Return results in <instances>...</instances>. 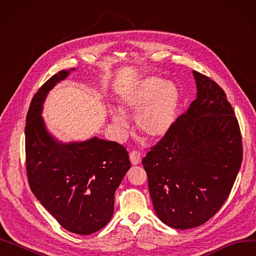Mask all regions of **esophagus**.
<instances>
[{
  "instance_id": "1",
  "label": "esophagus",
  "mask_w": 256,
  "mask_h": 256,
  "mask_svg": "<svg viewBox=\"0 0 256 256\" xmlns=\"http://www.w3.org/2000/svg\"><path fill=\"white\" fill-rule=\"evenodd\" d=\"M129 158H130V162L132 164H140L141 162V153H140V152H138V150L130 152Z\"/></svg>"
}]
</instances>
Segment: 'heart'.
Returning <instances> with one entry per match:
<instances>
[{"label": "heart", "instance_id": "b5f03b06", "mask_svg": "<svg viewBox=\"0 0 256 256\" xmlns=\"http://www.w3.org/2000/svg\"><path fill=\"white\" fill-rule=\"evenodd\" d=\"M127 110L136 112V122L142 134L160 138L170 130L176 118L178 92L171 82L160 78H148L122 96ZM113 122L120 128L127 126L125 115L118 108H111Z\"/></svg>", "mask_w": 256, "mask_h": 256}]
</instances>
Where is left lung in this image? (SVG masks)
I'll return each mask as SVG.
<instances>
[{
	"label": "left lung",
	"mask_w": 256,
	"mask_h": 256,
	"mask_svg": "<svg viewBox=\"0 0 256 256\" xmlns=\"http://www.w3.org/2000/svg\"><path fill=\"white\" fill-rule=\"evenodd\" d=\"M192 74L196 99L142 160L157 216L176 230L202 225L220 209L242 162L239 124L224 90Z\"/></svg>",
	"instance_id": "1"
}]
</instances>
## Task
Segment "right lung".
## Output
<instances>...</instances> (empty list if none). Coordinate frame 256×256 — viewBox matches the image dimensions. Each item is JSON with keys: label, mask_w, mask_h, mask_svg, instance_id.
Listing matches in <instances>:
<instances>
[{"label": "right lung", "mask_w": 256, "mask_h": 256, "mask_svg": "<svg viewBox=\"0 0 256 256\" xmlns=\"http://www.w3.org/2000/svg\"><path fill=\"white\" fill-rule=\"evenodd\" d=\"M70 70L48 80L34 94L26 120V164L32 192L64 230L90 234L103 228L114 213V195L130 168L122 145L94 136L62 143L48 132L43 103Z\"/></svg>", "instance_id": "1"}]
</instances>
